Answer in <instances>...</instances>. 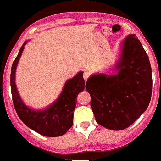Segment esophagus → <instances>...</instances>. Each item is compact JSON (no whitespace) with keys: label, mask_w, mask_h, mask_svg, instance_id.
Listing matches in <instances>:
<instances>
[{"label":"esophagus","mask_w":161,"mask_h":161,"mask_svg":"<svg viewBox=\"0 0 161 161\" xmlns=\"http://www.w3.org/2000/svg\"><path fill=\"white\" fill-rule=\"evenodd\" d=\"M89 76H90V73L88 72V71H85L84 74H83V77H84V80L86 81L87 79L89 78Z\"/></svg>","instance_id":"obj_1"}]
</instances>
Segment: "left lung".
Wrapping results in <instances>:
<instances>
[{
    "mask_svg": "<svg viewBox=\"0 0 161 161\" xmlns=\"http://www.w3.org/2000/svg\"><path fill=\"white\" fill-rule=\"evenodd\" d=\"M115 74H94L86 81L96 122L112 130L129 127L143 114L152 94L150 60L135 34L122 42Z\"/></svg>",
    "mask_w": 161,
    "mask_h": 161,
    "instance_id": "1",
    "label": "left lung"
}]
</instances>
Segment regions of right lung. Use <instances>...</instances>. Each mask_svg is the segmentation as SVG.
<instances>
[{"label": "right lung", "mask_w": 161, "mask_h": 161, "mask_svg": "<svg viewBox=\"0 0 161 161\" xmlns=\"http://www.w3.org/2000/svg\"><path fill=\"white\" fill-rule=\"evenodd\" d=\"M26 43L27 42H24L11 66V89L15 111L23 123L37 133L47 137L63 136L72 126L77 96L85 89L84 72L79 71L68 80L58 98L47 108L34 110L28 107L20 98L15 82V70Z\"/></svg>", "instance_id": "1"}]
</instances>
